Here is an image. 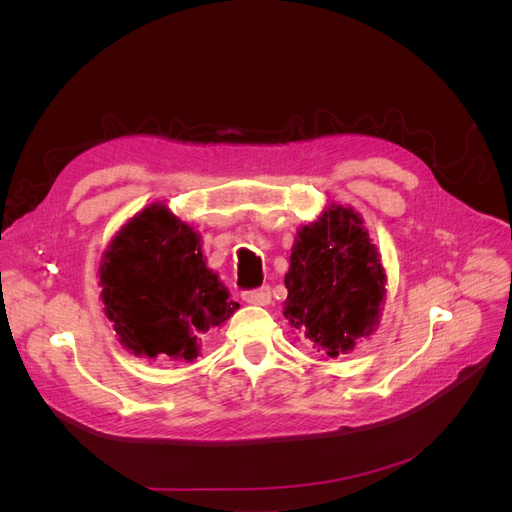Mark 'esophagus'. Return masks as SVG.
Wrapping results in <instances>:
<instances>
[{
  "label": "esophagus",
  "instance_id": "1",
  "mask_svg": "<svg viewBox=\"0 0 512 512\" xmlns=\"http://www.w3.org/2000/svg\"><path fill=\"white\" fill-rule=\"evenodd\" d=\"M241 297L245 303H250V305H269L271 303V288L260 286L254 290H245Z\"/></svg>",
  "mask_w": 512,
  "mask_h": 512
}]
</instances>
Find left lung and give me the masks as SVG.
Instances as JSON below:
<instances>
[{
    "label": "left lung",
    "instance_id": "left-lung-1",
    "mask_svg": "<svg viewBox=\"0 0 512 512\" xmlns=\"http://www.w3.org/2000/svg\"><path fill=\"white\" fill-rule=\"evenodd\" d=\"M384 282L380 254L359 213L329 205L294 239L284 316L318 350L339 356L376 329Z\"/></svg>",
    "mask_w": 512,
    "mask_h": 512
}]
</instances>
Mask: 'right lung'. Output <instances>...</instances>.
Returning <instances> with one entry per match:
<instances>
[{
	"label": "right lung",
	"instance_id": "obj_1",
	"mask_svg": "<svg viewBox=\"0 0 512 512\" xmlns=\"http://www.w3.org/2000/svg\"><path fill=\"white\" fill-rule=\"evenodd\" d=\"M100 286L123 348L149 359H196L200 339L239 309L207 269L198 232L164 205H149L117 232Z\"/></svg>",
	"mask_w": 512,
	"mask_h": 512
}]
</instances>
